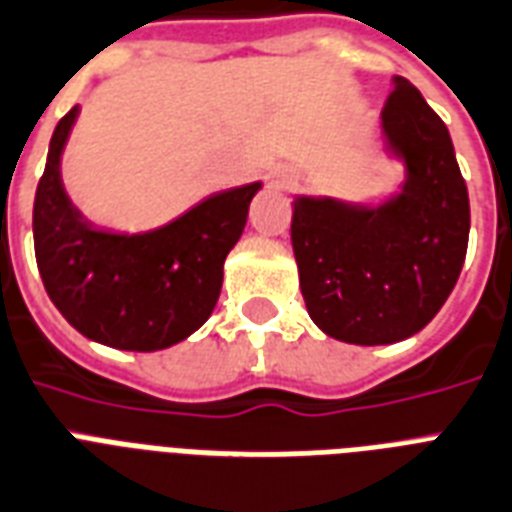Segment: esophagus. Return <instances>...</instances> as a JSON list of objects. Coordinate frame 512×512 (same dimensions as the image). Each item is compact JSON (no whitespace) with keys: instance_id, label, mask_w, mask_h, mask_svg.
Segmentation results:
<instances>
[{"instance_id":"esophagus-1","label":"esophagus","mask_w":512,"mask_h":512,"mask_svg":"<svg viewBox=\"0 0 512 512\" xmlns=\"http://www.w3.org/2000/svg\"><path fill=\"white\" fill-rule=\"evenodd\" d=\"M280 186H283V189L293 186V176H280Z\"/></svg>"}]
</instances>
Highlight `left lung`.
I'll return each mask as SVG.
<instances>
[{
    "instance_id": "left-lung-1",
    "label": "left lung",
    "mask_w": 512,
    "mask_h": 512,
    "mask_svg": "<svg viewBox=\"0 0 512 512\" xmlns=\"http://www.w3.org/2000/svg\"><path fill=\"white\" fill-rule=\"evenodd\" d=\"M384 146L406 168L382 205L296 197L291 243L315 326L339 342L392 344L430 323L457 285L470 200L449 128L406 77H392Z\"/></svg>"
}]
</instances>
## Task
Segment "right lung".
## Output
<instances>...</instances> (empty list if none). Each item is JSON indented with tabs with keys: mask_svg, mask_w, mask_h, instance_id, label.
I'll list each match as a JSON object with an SVG mask.
<instances>
[{
	"mask_svg": "<svg viewBox=\"0 0 512 512\" xmlns=\"http://www.w3.org/2000/svg\"><path fill=\"white\" fill-rule=\"evenodd\" d=\"M77 114L74 106L55 125L34 197V253L47 296L93 342L133 352L173 347L211 318L224 259L261 181L211 194L152 232L98 229L63 189L61 154Z\"/></svg>",
	"mask_w": 512,
	"mask_h": 512,
	"instance_id": "obj_1",
	"label": "right lung"
}]
</instances>
